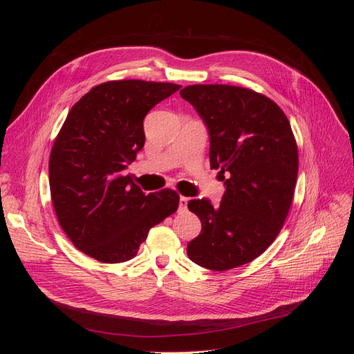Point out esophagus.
I'll return each instance as SVG.
<instances>
[{"mask_svg":"<svg viewBox=\"0 0 354 354\" xmlns=\"http://www.w3.org/2000/svg\"><path fill=\"white\" fill-rule=\"evenodd\" d=\"M187 202H189V199H187L186 196H180L178 209H180V211H186V209H187Z\"/></svg>","mask_w":354,"mask_h":354,"instance_id":"obj_1","label":"esophagus"}]
</instances>
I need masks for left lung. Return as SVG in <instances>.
I'll return each mask as SVG.
<instances>
[{
	"mask_svg": "<svg viewBox=\"0 0 354 354\" xmlns=\"http://www.w3.org/2000/svg\"><path fill=\"white\" fill-rule=\"evenodd\" d=\"M180 95L207 124L209 164L226 186L217 207L189 201L202 230L187 255L205 269L230 270L260 257L283 226L298 174L295 137L279 106L254 90L195 84Z\"/></svg>",
	"mask_w": 354,
	"mask_h": 354,
	"instance_id": "8db88e82",
	"label": "left lung"
}]
</instances>
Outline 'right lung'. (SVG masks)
<instances>
[{
	"instance_id": "add662e5",
	"label": "right lung",
	"mask_w": 354,
	"mask_h": 354,
	"mask_svg": "<svg viewBox=\"0 0 354 354\" xmlns=\"http://www.w3.org/2000/svg\"><path fill=\"white\" fill-rule=\"evenodd\" d=\"M180 87L108 81L72 106L51 147L48 180L60 227L81 252L102 263L131 260L149 230L177 211L176 190L146 195L124 169L145 146L147 112Z\"/></svg>"
}]
</instances>
